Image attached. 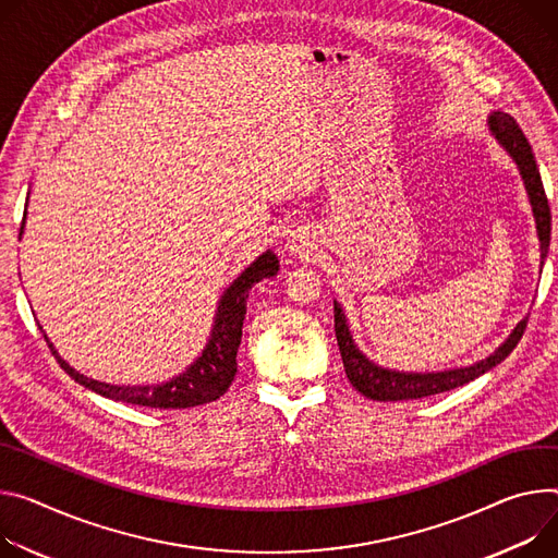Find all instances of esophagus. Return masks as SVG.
I'll return each instance as SVG.
<instances>
[{
	"instance_id": "esophagus-1",
	"label": "esophagus",
	"mask_w": 558,
	"mask_h": 558,
	"mask_svg": "<svg viewBox=\"0 0 558 558\" xmlns=\"http://www.w3.org/2000/svg\"><path fill=\"white\" fill-rule=\"evenodd\" d=\"M289 251H293V253H300V256H302V253H305V251H310V248H307L305 240H300V238H293V240L289 242Z\"/></svg>"
}]
</instances>
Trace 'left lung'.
Instances as JSON below:
<instances>
[{
  "instance_id": "1",
  "label": "left lung",
  "mask_w": 558,
  "mask_h": 558,
  "mask_svg": "<svg viewBox=\"0 0 558 558\" xmlns=\"http://www.w3.org/2000/svg\"><path fill=\"white\" fill-rule=\"evenodd\" d=\"M487 126H489L492 135L498 140V144L512 156V160L517 162V167L521 171L530 205H532V214L536 220V233H538V242H541V260H545L547 246H549V233H551V216H549L547 195H545V189L541 182V173H538V167H536V160L532 154V146L510 113H500V111L492 113L487 118ZM541 267H543V263H541ZM525 325L527 323L521 320L514 327V331L510 333V338L505 340L485 361H478L470 367L449 369V372L412 374V372L385 369V367H378L376 363H372L365 353L356 347V342H353L344 312L333 300V327H336V340H338V349L342 356L344 374H347L349 383L356 387L363 396H367L372 400H380V402L416 400V398H427L434 393H442V391L456 389L461 385H468L470 380L483 376L485 372H489L500 361L510 356L512 349L519 344V340L525 331Z\"/></svg>"
}]
</instances>
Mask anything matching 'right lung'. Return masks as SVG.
Masks as SVG:
<instances>
[{
    "label": "right lung",
    "instance_id": "add662e5",
    "mask_svg": "<svg viewBox=\"0 0 558 558\" xmlns=\"http://www.w3.org/2000/svg\"><path fill=\"white\" fill-rule=\"evenodd\" d=\"M22 229H24V222H22ZM278 269L280 265H278V258L274 256V251H265L256 263L248 265L222 293L218 302L216 325L211 329V338L205 351H202V356L186 372L160 385H111V383H99V380L86 378L84 374L75 372L66 361L58 356L56 347L50 344L46 333L44 338L50 351L56 353L60 367L75 383L84 385L86 389L99 396L129 402V404H140V408H154V410L197 408V404L218 400L233 383V376L238 372L235 356H238V347L242 338V323L246 314L248 291L256 282L276 276Z\"/></svg>",
    "mask_w": 558,
    "mask_h": 558
}]
</instances>
